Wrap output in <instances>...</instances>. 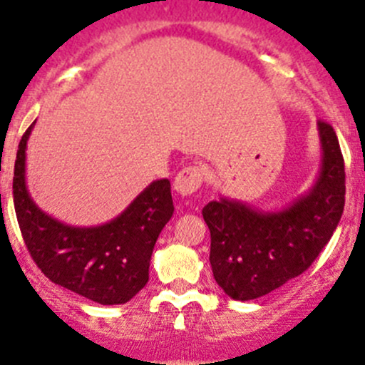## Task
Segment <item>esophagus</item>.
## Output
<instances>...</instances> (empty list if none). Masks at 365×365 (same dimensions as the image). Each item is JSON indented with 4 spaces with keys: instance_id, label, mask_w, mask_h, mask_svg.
<instances>
[{
    "instance_id": "34e87169",
    "label": "esophagus",
    "mask_w": 365,
    "mask_h": 365,
    "mask_svg": "<svg viewBox=\"0 0 365 365\" xmlns=\"http://www.w3.org/2000/svg\"><path fill=\"white\" fill-rule=\"evenodd\" d=\"M203 171L200 165H187L183 167L178 176L175 178V190L182 196H190L202 187Z\"/></svg>"
}]
</instances>
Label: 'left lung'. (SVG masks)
I'll return each instance as SVG.
<instances>
[{"label": "left lung", "instance_id": "1", "mask_svg": "<svg viewBox=\"0 0 365 365\" xmlns=\"http://www.w3.org/2000/svg\"><path fill=\"white\" fill-rule=\"evenodd\" d=\"M322 165L315 185L279 212L221 198L203 207L210 230V267L229 297L252 301L281 288L312 267L339 225L346 173L339 138L319 120Z\"/></svg>", "mask_w": 365, "mask_h": 365}]
</instances>
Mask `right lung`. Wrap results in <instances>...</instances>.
<instances>
[{
    "instance_id": "1",
    "label": "right lung",
    "mask_w": 365,
    "mask_h": 365,
    "mask_svg": "<svg viewBox=\"0 0 365 365\" xmlns=\"http://www.w3.org/2000/svg\"><path fill=\"white\" fill-rule=\"evenodd\" d=\"M36 124V122H34ZM21 136L14 165V209L34 263L56 284L98 304H124L149 281L153 248L175 212L169 180L145 187L131 205L101 227H70L44 214L25 182L26 142Z\"/></svg>"
}]
</instances>
